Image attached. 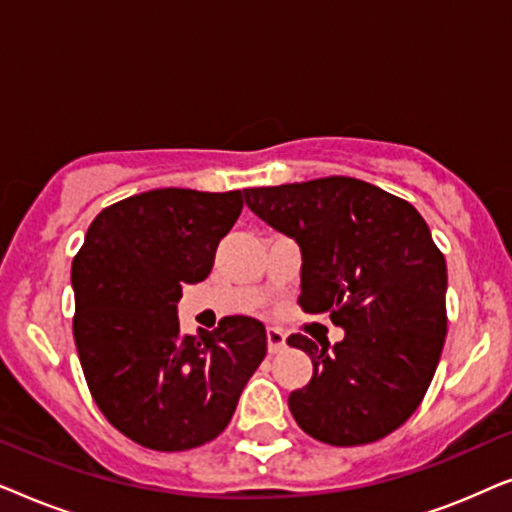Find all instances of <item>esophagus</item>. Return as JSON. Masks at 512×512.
I'll use <instances>...</instances> for the list:
<instances>
[{
	"mask_svg": "<svg viewBox=\"0 0 512 512\" xmlns=\"http://www.w3.org/2000/svg\"><path fill=\"white\" fill-rule=\"evenodd\" d=\"M265 335H268V352L270 354L282 352V349L286 347V335L279 331V328H268Z\"/></svg>",
	"mask_w": 512,
	"mask_h": 512,
	"instance_id": "obj_1",
	"label": "esophagus"
}]
</instances>
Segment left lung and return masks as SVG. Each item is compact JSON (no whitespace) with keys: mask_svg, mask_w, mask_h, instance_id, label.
<instances>
[{"mask_svg":"<svg viewBox=\"0 0 512 512\" xmlns=\"http://www.w3.org/2000/svg\"><path fill=\"white\" fill-rule=\"evenodd\" d=\"M247 207L303 254L298 303L331 314L345 338L289 345L314 373L289 408L307 436L335 447L375 443L408 422L429 389L447 335V268L410 202L352 177L247 188Z\"/></svg>","mask_w":512,"mask_h":512,"instance_id":"obj_1","label":"left lung"}]
</instances>
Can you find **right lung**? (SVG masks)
Returning a JSON list of instances; mask_svg holds the SVG:
<instances>
[{
	"mask_svg": "<svg viewBox=\"0 0 512 512\" xmlns=\"http://www.w3.org/2000/svg\"><path fill=\"white\" fill-rule=\"evenodd\" d=\"M242 207V191L156 188L102 209L74 256V340L88 389L109 424L149 450L219 436L268 352L265 326L242 314L198 338L179 331L181 284L212 272Z\"/></svg>",
	"mask_w": 512,
	"mask_h": 512,
	"instance_id": "right-lung-1",
	"label": "right lung"
}]
</instances>
